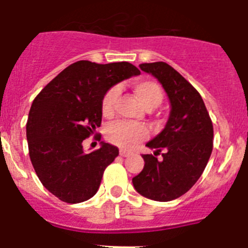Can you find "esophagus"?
<instances>
[{
	"instance_id": "34e87169",
	"label": "esophagus",
	"mask_w": 248,
	"mask_h": 248,
	"mask_svg": "<svg viewBox=\"0 0 248 248\" xmlns=\"http://www.w3.org/2000/svg\"><path fill=\"white\" fill-rule=\"evenodd\" d=\"M119 154H120V156L126 157V156H129V155H130V153H128V151H125V150H120Z\"/></svg>"
}]
</instances>
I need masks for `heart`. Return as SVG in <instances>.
Masks as SVG:
<instances>
[{
  "mask_svg": "<svg viewBox=\"0 0 248 248\" xmlns=\"http://www.w3.org/2000/svg\"><path fill=\"white\" fill-rule=\"evenodd\" d=\"M133 91L140 103L148 110L156 108L161 104L164 99V92L161 85L154 80H139L133 85ZM118 97H119V88L111 87L105 92L100 103L102 114L105 118L113 117L115 113ZM107 139L114 145H118L123 149H133L149 137V130L143 124H131L128 122L113 123L107 128Z\"/></svg>",
  "mask_w": 248,
  "mask_h": 248,
  "instance_id": "1",
  "label": "heart"
}]
</instances>
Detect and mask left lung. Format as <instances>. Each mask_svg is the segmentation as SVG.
<instances>
[{"mask_svg":"<svg viewBox=\"0 0 248 248\" xmlns=\"http://www.w3.org/2000/svg\"><path fill=\"white\" fill-rule=\"evenodd\" d=\"M140 69L161 83L171 111L164 130L146 144L155 153L143 155L144 169L133 185L145 198L165 202L183 196L200 179L212 153L214 126L200 93L171 65L143 63Z\"/></svg>","mask_w":248,"mask_h":248,"instance_id":"obj_1","label":"left lung"}]
</instances>
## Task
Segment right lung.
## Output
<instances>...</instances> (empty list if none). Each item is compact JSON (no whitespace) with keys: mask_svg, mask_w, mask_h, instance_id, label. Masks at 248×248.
<instances>
[{"mask_svg":"<svg viewBox=\"0 0 248 248\" xmlns=\"http://www.w3.org/2000/svg\"><path fill=\"white\" fill-rule=\"evenodd\" d=\"M138 74L139 69L128 62L78 61L34 98L26 124L30 157L42 185L59 200L78 203L97 194L105 168L119 149L102 143L100 149L85 154L83 140L102 124L105 92Z\"/></svg>","mask_w":248,"mask_h":248,"instance_id":"right-lung-1","label":"right lung"}]
</instances>
